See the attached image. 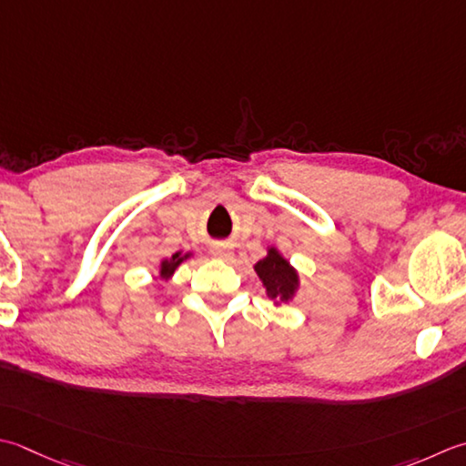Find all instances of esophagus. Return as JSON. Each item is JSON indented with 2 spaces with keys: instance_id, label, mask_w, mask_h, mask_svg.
Returning a JSON list of instances; mask_svg holds the SVG:
<instances>
[{
  "instance_id": "34e87169",
  "label": "esophagus",
  "mask_w": 466,
  "mask_h": 466,
  "mask_svg": "<svg viewBox=\"0 0 466 466\" xmlns=\"http://www.w3.org/2000/svg\"><path fill=\"white\" fill-rule=\"evenodd\" d=\"M209 254H212L214 258H220V260H230L232 258V252L226 248V246L218 244V246H212V250H209Z\"/></svg>"
}]
</instances>
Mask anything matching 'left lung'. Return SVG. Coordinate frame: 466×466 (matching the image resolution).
Instances as JSON below:
<instances>
[{
  "label": "left lung",
  "mask_w": 466,
  "mask_h": 466,
  "mask_svg": "<svg viewBox=\"0 0 466 466\" xmlns=\"http://www.w3.org/2000/svg\"><path fill=\"white\" fill-rule=\"evenodd\" d=\"M254 270H257L264 289H267L268 299L277 300V305L287 303L295 297L299 289V275L277 248L270 246L267 257L254 264Z\"/></svg>",
  "instance_id": "left-lung-1"
}]
</instances>
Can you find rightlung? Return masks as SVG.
<instances>
[{
    "label": "right lung",
    "instance_id": "add662e5",
    "mask_svg": "<svg viewBox=\"0 0 466 466\" xmlns=\"http://www.w3.org/2000/svg\"><path fill=\"white\" fill-rule=\"evenodd\" d=\"M191 257V254L187 252V254H181V252H176V254H173V257L171 258H166V260H161V264H159V277L161 279H169L171 275H173V272H176V268L179 267V264L181 262H184V260H187Z\"/></svg>",
    "mask_w": 466,
    "mask_h": 466
}]
</instances>
